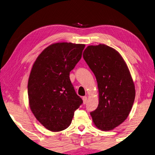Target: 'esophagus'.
I'll return each instance as SVG.
<instances>
[{"label":"esophagus","instance_id":"esophagus-1","mask_svg":"<svg viewBox=\"0 0 155 155\" xmlns=\"http://www.w3.org/2000/svg\"><path fill=\"white\" fill-rule=\"evenodd\" d=\"M83 104H86L87 101V96H83Z\"/></svg>","mask_w":155,"mask_h":155}]
</instances>
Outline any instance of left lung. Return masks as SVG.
I'll return each instance as SVG.
<instances>
[{
  "mask_svg": "<svg viewBox=\"0 0 155 155\" xmlns=\"http://www.w3.org/2000/svg\"><path fill=\"white\" fill-rule=\"evenodd\" d=\"M83 59L95 75L99 104L90 115L96 127L110 130L127 118L135 97L133 81L118 52L105 44L88 46Z\"/></svg>",
  "mask_w": 155,
  "mask_h": 155,
  "instance_id": "left-lung-1",
  "label": "left lung"
}]
</instances>
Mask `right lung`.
<instances>
[{"mask_svg":"<svg viewBox=\"0 0 155 155\" xmlns=\"http://www.w3.org/2000/svg\"><path fill=\"white\" fill-rule=\"evenodd\" d=\"M85 44L68 42L50 45L41 52L28 81V103L36 119L47 129L58 132L71 124L83 100L70 79Z\"/></svg>","mask_w":155,"mask_h":155,"instance_id":"add662e5","label":"right lung"}]
</instances>
